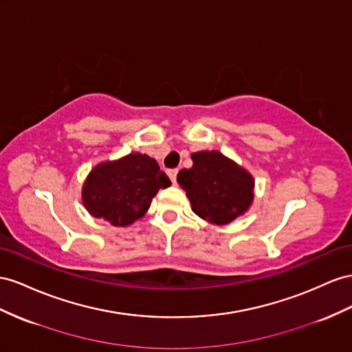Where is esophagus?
I'll return each instance as SVG.
<instances>
[{
    "mask_svg": "<svg viewBox=\"0 0 352 352\" xmlns=\"http://www.w3.org/2000/svg\"><path fill=\"white\" fill-rule=\"evenodd\" d=\"M167 175H168L170 180H172V182L175 184V182H176V176H177V170H176V168H172V170H168V172H167Z\"/></svg>",
    "mask_w": 352,
    "mask_h": 352,
    "instance_id": "1",
    "label": "esophagus"
}]
</instances>
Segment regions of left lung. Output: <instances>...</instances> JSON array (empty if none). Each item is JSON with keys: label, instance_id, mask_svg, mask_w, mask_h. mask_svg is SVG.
<instances>
[{"label": "left lung", "instance_id": "left-lung-1", "mask_svg": "<svg viewBox=\"0 0 352 352\" xmlns=\"http://www.w3.org/2000/svg\"><path fill=\"white\" fill-rule=\"evenodd\" d=\"M192 167L180 170L177 184L186 191L192 212L213 225H226L253 203L254 179L219 151L191 155Z\"/></svg>", "mask_w": 352, "mask_h": 352}]
</instances>
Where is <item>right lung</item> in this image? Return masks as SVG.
Returning a JSON list of instances; mask_svg holds the SVG:
<instances>
[{"mask_svg":"<svg viewBox=\"0 0 352 352\" xmlns=\"http://www.w3.org/2000/svg\"><path fill=\"white\" fill-rule=\"evenodd\" d=\"M172 185L154 158L131 153L94 167L82 185L81 198L87 212L113 226L140 219L161 188Z\"/></svg>","mask_w":352,"mask_h":352,"instance_id":"add662e5","label":"right lung"}]
</instances>
